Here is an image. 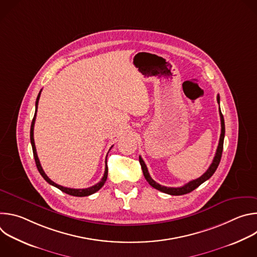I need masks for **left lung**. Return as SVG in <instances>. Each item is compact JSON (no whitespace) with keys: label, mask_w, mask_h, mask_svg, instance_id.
I'll list each match as a JSON object with an SVG mask.
<instances>
[{"label":"left lung","mask_w":257,"mask_h":257,"mask_svg":"<svg viewBox=\"0 0 257 257\" xmlns=\"http://www.w3.org/2000/svg\"><path fill=\"white\" fill-rule=\"evenodd\" d=\"M216 99H217V102L219 103V95L217 94L216 96ZM219 117H221V126H222V130H221V136H219V141H218V145H217V149H216V153H215V156L213 158V161L211 163V165L209 166V168L207 169V171L201 176L199 177L198 179H195L193 181H190L189 183H187V184H185L184 186L182 187H166V186H162L160 185L159 183H157L155 180L152 179V177L150 176V173H149V170L148 168H146V165L144 164L143 160L139 157V163L141 165V169H142V172H143V175L146 179V181H148L150 183V185L153 186L154 188L164 192V193H167V194H170V195H183V194H187L191 191H193L194 189H196L199 185H201L203 182H205L206 180H208L212 175L213 173L215 172V170L217 169L218 167V164L219 162H221V158H222V153H223V146H224V138H225V121H224V116L221 112V109H219Z\"/></svg>","instance_id":"obj_1"}]
</instances>
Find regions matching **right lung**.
Returning a JSON list of instances; mask_svg holds the SVG:
<instances>
[{
    "label": "right lung",
    "mask_w": 257,
    "mask_h": 257,
    "mask_svg": "<svg viewBox=\"0 0 257 257\" xmlns=\"http://www.w3.org/2000/svg\"><path fill=\"white\" fill-rule=\"evenodd\" d=\"M41 92L42 90L40 91L38 97H36V101H35V113H34V117L32 119V122H31V127H30V142H31V146H32V152H33V157H34V161H35V165H36V168H38L40 174L43 176V178L49 183V184L57 187L58 189H60L61 191L69 194V195H72V196H78V197H83V196H88V195H91L93 193H95L96 191H98L105 183L106 181V178H107V166H106V162H105V169H104V174H103V177L101 178V180L97 183V184L91 186V187H88V188H85V189H73V188H68V187H63L61 185H58L57 183L53 182L47 175L46 173L44 172L43 168H42V165L40 163V160H39V157H38V154H36V149H35V144H34V138H33V129H34V123H35V118H36V112H38V104H39V100H40V97H41ZM107 157V156H106Z\"/></svg>",
    "instance_id": "1"
}]
</instances>
